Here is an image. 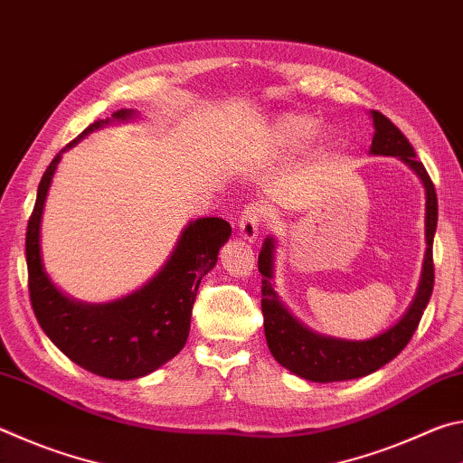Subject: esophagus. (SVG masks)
<instances>
[{
  "instance_id": "34e87169",
  "label": "esophagus",
  "mask_w": 463,
  "mask_h": 463,
  "mask_svg": "<svg viewBox=\"0 0 463 463\" xmlns=\"http://www.w3.org/2000/svg\"><path fill=\"white\" fill-rule=\"evenodd\" d=\"M261 222H263V208L260 206V203H247L239 218L241 237L247 241H255L257 237H260Z\"/></svg>"
}]
</instances>
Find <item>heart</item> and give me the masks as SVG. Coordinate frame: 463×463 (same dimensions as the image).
I'll use <instances>...</instances> for the list:
<instances>
[{"label":"heart","mask_w":463,"mask_h":463,"mask_svg":"<svg viewBox=\"0 0 463 463\" xmlns=\"http://www.w3.org/2000/svg\"><path fill=\"white\" fill-rule=\"evenodd\" d=\"M318 122L310 116H298V114H286L271 124L268 130V143L273 148H298L317 132Z\"/></svg>","instance_id":"obj_1"}]
</instances>
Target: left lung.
<instances>
[{"label": "left lung", "mask_w": 463, "mask_h": 463, "mask_svg": "<svg viewBox=\"0 0 463 463\" xmlns=\"http://www.w3.org/2000/svg\"><path fill=\"white\" fill-rule=\"evenodd\" d=\"M373 118V155H392L401 156L414 174L420 177L427 192V255L422 265V278L417 298L411 308L398 323L388 328L386 333L370 341H339L331 336H320L304 328L298 320L289 315V310L281 304L271 284L273 268V239L263 242L257 268L261 273V312L265 339L271 355L278 362L294 372L300 378L312 382H343L355 380L380 370L382 365L392 362L409 345L414 331L420 323L429 298L433 294L435 284V265H433V237L437 229V194L430 182L427 169L414 155V148L409 140L392 124L386 116L378 109L372 112Z\"/></svg>", "instance_id": "left-lung-1"}]
</instances>
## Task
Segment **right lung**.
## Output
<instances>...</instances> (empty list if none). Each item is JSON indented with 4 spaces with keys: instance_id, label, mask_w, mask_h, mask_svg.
I'll list each match as a JSON object with an SVG mask.
<instances>
[{
    "instance_id": "1",
    "label": "right lung",
    "mask_w": 463,
    "mask_h": 463,
    "mask_svg": "<svg viewBox=\"0 0 463 463\" xmlns=\"http://www.w3.org/2000/svg\"><path fill=\"white\" fill-rule=\"evenodd\" d=\"M130 116V109H118L112 118L96 120L67 148L88 132ZM61 153L51 161L38 184L36 203L26 229L33 310L49 339L83 370L112 380L140 378L184 349L200 281L216 265L218 250L231 237V224L214 216L200 218L184 231L165 268L138 292L99 307L77 304L51 284L41 261L43 208Z\"/></svg>"
}]
</instances>
